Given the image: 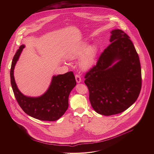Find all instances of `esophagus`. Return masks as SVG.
Instances as JSON below:
<instances>
[{
  "label": "esophagus",
  "instance_id": "esophagus-1",
  "mask_svg": "<svg viewBox=\"0 0 154 154\" xmlns=\"http://www.w3.org/2000/svg\"><path fill=\"white\" fill-rule=\"evenodd\" d=\"M75 80L77 83H80L81 82V79L80 76L79 74H76L75 76Z\"/></svg>",
  "mask_w": 154,
  "mask_h": 154
}]
</instances>
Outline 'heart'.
Segmentation results:
<instances>
[{"label": "heart", "instance_id": "1", "mask_svg": "<svg viewBox=\"0 0 154 154\" xmlns=\"http://www.w3.org/2000/svg\"><path fill=\"white\" fill-rule=\"evenodd\" d=\"M97 47L95 44L89 46L87 42L82 43L74 48L69 54V58L74 60L80 58L82 56L79 65L83 70H88L94 65L97 54Z\"/></svg>", "mask_w": 154, "mask_h": 154}]
</instances>
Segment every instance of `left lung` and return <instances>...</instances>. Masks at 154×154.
<instances>
[{
	"instance_id": "1",
	"label": "left lung",
	"mask_w": 154,
	"mask_h": 154,
	"mask_svg": "<svg viewBox=\"0 0 154 154\" xmlns=\"http://www.w3.org/2000/svg\"><path fill=\"white\" fill-rule=\"evenodd\" d=\"M111 44L85 75L92 107L109 116L128 109L137 99L141 88L139 57L130 37L112 30Z\"/></svg>"
}]
</instances>
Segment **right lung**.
I'll return each instance as SVG.
<instances>
[{"mask_svg": "<svg viewBox=\"0 0 154 154\" xmlns=\"http://www.w3.org/2000/svg\"><path fill=\"white\" fill-rule=\"evenodd\" d=\"M25 45H21L12 60L10 70L11 84L15 97L23 111L32 117L41 121H54L61 117L69 106V96L76 85L73 72L54 75L43 95L38 97L24 95L18 89L14 76L15 66Z\"/></svg>", "mask_w": 154, "mask_h": 154, "instance_id": "add662e5", "label": "right lung"}]
</instances>
